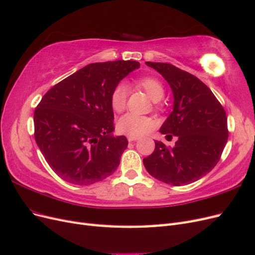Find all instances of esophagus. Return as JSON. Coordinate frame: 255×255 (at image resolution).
<instances>
[{
	"label": "esophagus",
	"mask_w": 255,
	"mask_h": 255,
	"mask_svg": "<svg viewBox=\"0 0 255 255\" xmlns=\"http://www.w3.org/2000/svg\"><path fill=\"white\" fill-rule=\"evenodd\" d=\"M139 139V138L138 137H134V136H128V140L129 141V142H132V141H136V140H138Z\"/></svg>",
	"instance_id": "34e87169"
}]
</instances>
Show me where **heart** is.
Segmentation results:
<instances>
[{
	"instance_id": "1",
	"label": "heart",
	"mask_w": 255,
	"mask_h": 255,
	"mask_svg": "<svg viewBox=\"0 0 255 255\" xmlns=\"http://www.w3.org/2000/svg\"><path fill=\"white\" fill-rule=\"evenodd\" d=\"M137 85L141 89H143L153 100L154 103H155V105H154L155 110H159L160 105L158 101L165 95V87L161 82L156 78H153V76H143V78L137 81ZM110 100L112 109L115 112L121 113L122 111H125L128 101L127 84L120 82L116 85L112 90ZM155 127L156 121L153 118L148 117V116H140L132 113L123 115L117 123L119 132L134 137H139L149 133Z\"/></svg>"
}]
</instances>
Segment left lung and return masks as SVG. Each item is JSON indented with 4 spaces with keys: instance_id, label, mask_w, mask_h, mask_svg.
<instances>
[{
    "instance_id": "8db88e82",
    "label": "left lung",
    "mask_w": 255,
    "mask_h": 255,
    "mask_svg": "<svg viewBox=\"0 0 255 255\" xmlns=\"http://www.w3.org/2000/svg\"><path fill=\"white\" fill-rule=\"evenodd\" d=\"M145 65L170 85L173 111L160 128L167 140L176 136L173 148L155 140V149L143 165L153 177L173 186L201 179L217 165L228 141L227 114L212 90L197 76L171 64Z\"/></svg>"
}]
</instances>
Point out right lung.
I'll list each match as a JSON object with an SVG mask.
<instances>
[{
	"label": "right lung",
	"instance_id": "right-lung-1",
	"mask_svg": "<svg viewBox=\"0 0 255 255\" xmlns=\"http://www.w3.org/2000/svg\"><path fill=\"white\" fill-rule=\"evenodd\" d=\"M135 60L89 64L47 91L34 113V136L47 163L64 181L90 185L112 175L128 141L112 135L111 94L139 68Z\"/></svg>",
	"mask_w": 255,
	"mask_h": 255
}]
</instances>
